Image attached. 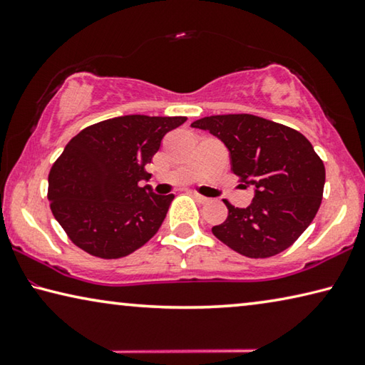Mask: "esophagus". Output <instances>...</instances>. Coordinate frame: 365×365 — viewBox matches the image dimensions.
Here are the masks:
<instances>
[{"mask_svg": "<svg viewBox=\"0 0 365 365\" xmlns=\"http://www.w3.org/2000/svg\"><path fill=\"white\" fill-rule=\"evenodd\" d=\"M191 196H193L195 200H196L197 202H200V205H207V202L211 201V200H209V197L202 196V195H200V193H191Z\"/></svg>", "mask_w": 365, "mask_h": 365, "instance_id": "esophagus-1", "label": "esophagus"}]
</instances>
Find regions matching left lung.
I'll list each match as a JSON object with an SVG mask.
<instances>
[{
	"mask_svg": "<svg viewBox=\"0 0 365 365\" xmlns=\"http://www.w3.org/2000/svg\"><path fill=\"white\" fill-rule=\"evenodd\" d=\"M191 127L224 141L232 172L256 188L248 207L225 201L228 215L212 233L246 257L264 259L289 248L316 217L325 165L304 135L252 114L209 115Z\"/></svg>",
	"mask_w": 365,
	"mask_h": 365,
	"instance_id": "left-lung-1",
	"label": "left lung"
}]
</instances>
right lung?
Segmentation results:
<instances>
[{
	"label": "right lung",
	"instance_id": "add662e5",
	"mask_svg": "<svg viewBox=\"0 0 365 365\" xmlns=\"http://www.w3.org/2000/svg\"><path fill=\"white\" fill-rule=\"evenodd\" d=\"M187 117L122 115L76 135L48 175L51 212L71 242L91 256L119 259L156 235L174 195H154L140 180L160 140Z\"/></svg>",
	"mask_w": 365,
	"mask_h": 365
}]
</instances>
